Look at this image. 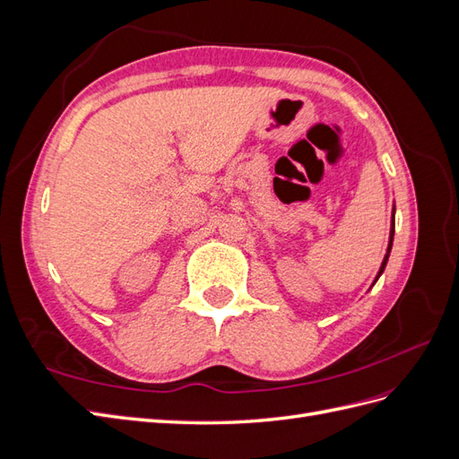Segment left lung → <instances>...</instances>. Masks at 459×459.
<instances>
[{"mask_svg": "<svg viewBox=\"0 0 459 459\" xmlns=\"http://www.w3.org/2000/svg\"><path fill=\"white\" fill-rule=\"evenodd\" d=\"M393 239H394V212H393V228H391V241H388V248H386V255H385V260H383V264H381V270H379L377 277H375V281H377V280H379V275L383 273V270H385V266H386V260H388V253H391V248H393Z\"/></svg>", "mask_w": 459, "mask_h": 459, "instance_id": "1", "label": "left lung"}]
</instances>
